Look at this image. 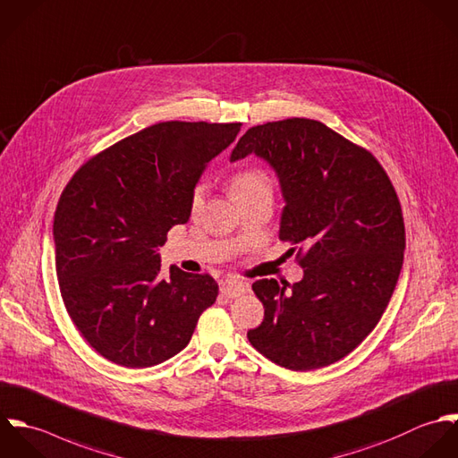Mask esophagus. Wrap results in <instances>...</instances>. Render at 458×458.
<instances>
[{"instance_id": "obj_1", "label": "esophagus", "mask_w": 458, "mask_h": 458, "mask_svg": "<svg viewBox=\"0 0 458 458\" xmlns=\"http://www.w3.org/2000/svg\"><path fill=\"white\" fill-rule=\"evenodd\" d=\"M245 292H247V283H242V281H225L220 286V293L229 299H236Z\"/></svg>"}]
</instances>
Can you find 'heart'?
I'll use <instances>...</instances> for the list:
<instances>
[{"label":"heart","instance_id":"obj_1","mask_svg":"<svg viewBox=\"0 0 458 458\" xmlns=\"http://www.w3.org/2000/svg\"><path fill=\"white\" fill-rule=\"evenodd\" d=\"M229 190L233 199L238 204H243L259 195H272V179L263 168L249 166L236 172L229 179ZM202 202H204V186L199 184L191 193V200H190L191 213H197L202 208Z\"/></svg>","mask_w":458,"mask_h":458}]
</instances>
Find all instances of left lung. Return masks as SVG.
Instances as JSON below:
<instances>
[{
    "instance_id": "obj_1",
    "label": "left lung",
    "mask_w": 458,
    "mask_h": 458,
    "mask_svg": "<svg viewBox=\"0 0 458 458\" xmlns=\"http://www.w3.org/2000/svg\"><path fill=\"white\" fill-rule=\"evenodd\" d=\"M249 154L279 177V238L301 245L304 277L252 284L265 319L247 337L283 368L328 366L362 343L393 297L405 250L398 195L373 154L318 121L254 126L231 161Z\"/></svg>"
}]
</instances>
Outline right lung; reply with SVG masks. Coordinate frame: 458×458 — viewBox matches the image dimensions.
Wrapping results in <instances>:
<instances>
[{"label": "right lung", "mask_w": 458, "mask_h": 458, "mask_svg": "<svg viewBox=\"0 0 458 458\" xmlns=\"http://www.w3.org/2000/svg\"><path fill=\"white\" fill-rule=\"evenodd\" d=\"M242 124L159 123L89 159L60 195L55 267L76 328L105 359L149 368L179 353L199 316L215 304L208 274L170 267L157 249L190 218V200L208 163Z\"/></svg>", "instance_id": "1"}]
</instances>
